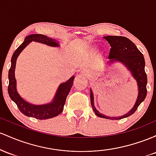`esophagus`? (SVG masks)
I'll return each instance as SVG.
<instances>
[{"label":"esophagus","mask_w":156,"mask_h":156,"mask_svg":"<svg viewBox=\"0 0 156 156\" xmlns=\"http://www.w3.org/2000/svg\"><path fill=\"white\" fill-rule=\"evenodd\" d=\"M82 73H83V74H84V75H86V74H87L86 71H83V72H82Z\"/></svg>","instance_id":"34e87169"}]
</instances>
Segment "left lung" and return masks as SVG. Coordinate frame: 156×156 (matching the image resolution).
I'll use <instances>...</instances> for the list:
<instances>
[{
    "label": "left lung",
    "mask_w": 156,
    "mask_h": 156,
    "mask_svg": "<svg viewBox=\"0 0 156 156\" xmlns=\"http://www.w3.org/2000/svg\"><path fill=\"white\" fill-rule=\"evenodd\" d=\"M103 38L108 42L111 47L109 56H108L110 60L107 65L108 66H111L115 62H121L128 69L133 77L137 83L139 94H138L137 99L132 109L126 114L118 117L105 116L97 111L94 105V94L91 89H90V104H91L93 111L97 116L112 120L122 119L126 118L133 114L137 110L138 107L146 98L147 77L144 71V57L141 51L138 49L136 45L125 37L105 36L103 37Z\"/></svg>",
    "instance_id": "obj_1"
}]
</instances>
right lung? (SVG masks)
Segmentation results:
<instances>
[{"mask_svg": "<svg viewBox=\"0 0 156 156\" xmlns=\"http://www.w3.org/2000/svg\"><path fill=\"white\" fill-rule=\"evenodd\" d=\"M34 41L51 47H59V42L43 34H34L26 37L23 43L14 52L11 59V67L9 71L8 93L10 98L23 114L26 116L33 117L37 119H48L58 116L63 111L66 98L69 95L73 83L74 76H71L66 83H61L57 88L55 97L49 103L43 105H34L28 102L22 98L17 90V81L15 71L16 61L19 55L31 42Z\"/></svg>", "mask_w": 156, "mask_h": 156, "instance_id": "1", "label": "right lung"}]
</instances>
